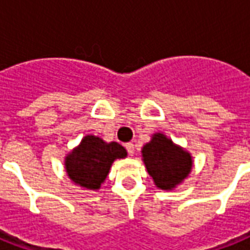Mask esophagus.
Here are the masks:
<instances>
[{"mask_svg":"<svg viewBox=\"0 0 250 250\" xmlns=\"http://www.w3.org/2000/svg\"><path fill=\"white\" fill-rule=\"evenodd\" d=\"M125 147H126V150H127V152H129V155H133V154H134V145H133V143H131V142L126 143V145H125Z\"/></svg>","mask_w":250,"mask_h":250,"instance_id":"esophagus-1","label":"esophagus"}]
</instances>
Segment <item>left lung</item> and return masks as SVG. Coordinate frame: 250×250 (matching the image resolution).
I'll return each instance as SVG.
<instances>
[{"label": "left lung", "instance_id": "obj_1", "mask_svg": "<svg viewBox=\"0 0 250 250\" xmlns=\"http://www.w3.org/2000/svg\"><path fill=\"white\" fill-rule=\"evenodd\" d=\"M142 160L156 188L173 190L189 177L193 156L163 133L152 134L151 141L142 147Z\"/></svg>", "mask_w": 250, "mask_h": 250}]
</instances>
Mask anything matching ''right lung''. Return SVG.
Segmentation results:
<instances>
[{
    "mask_svg": "<svg viewBox=\"0 0 250 250\" xmlns=\"http://www.w3.org/2000/svg\"><path fill=\"white\" fill-rule=\"evenodd\" d=\"M120 143L105 142L96 135L87 134L65 156V171L71 183L84 190H99L105 181L116 159L126 158Z\"/></svg>",
    "mask_w": 250,
    "mask_h": 250,
    "instance_id": "obj_1",
    "label": "right lung"
}]
</instances>
